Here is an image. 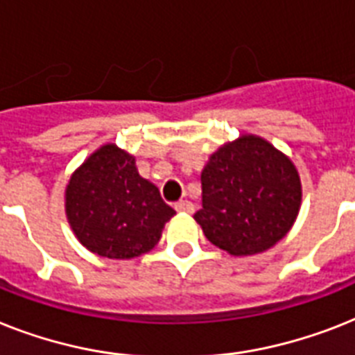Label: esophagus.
Wrapping results in <instances>:
<instances>
[{"label": "esophagus", "mask_w": 355, "mask_h": 355, "mask_svg": "<svg viewBox=\"0 0 355 355\" xmlns=\"http://www.w3.org/2000/svg\"><path fill=\"white\" fill-rule=\"evenodd\" d=\"M175 209H177L178 213H187V215H191V213L195 211V206H193L189 200H180V202L175 204Z\"/></svg>", "instance_id": "34e87169"}]
</instances>
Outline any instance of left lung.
<instances>
[{"instance_id": "1", "label": "left lung", "mask_w": 355, "mask_h": 355, "mask_svg": "<svg viewBox=\"0 0 355 355\" xmlns=\"http://www.w3.org/2000/svg\"><path fill=\"white\" fill-rule=\"evenodd\" d=\"M200 182L202 209L195 220L209 243L233 257L275 246L301 209L295 164L257 135H241L209 155Z\"/></svg>"}]
</instances>
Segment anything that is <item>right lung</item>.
Here are the masks:
<instances>
[{
    "mask_svg": "<svg viewBox=\"0 0 355 355\" xmlns=\"http://www.w3.org/2000/svg\"><path fill=\"white\" fill-rule=\"evenodd\" d=\"M65 215L89 252L123 261L151 252L175 209L140 177L132 155L103 144L69 178Z\"/></svg>",
    "mask_w": 355,
    "mask_h": 355,
    "instance_id": "add662e5",
    "label": "right lung"
}]
</instances>
